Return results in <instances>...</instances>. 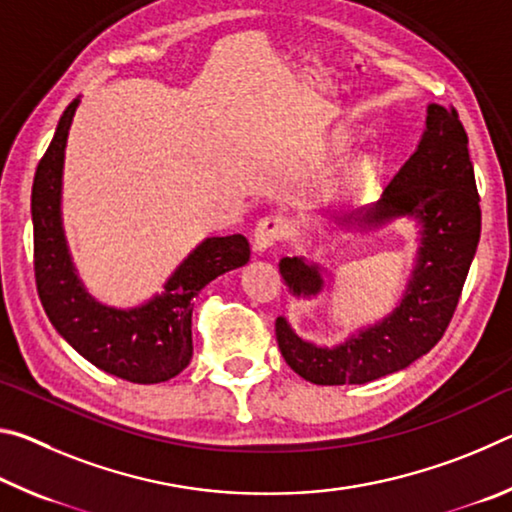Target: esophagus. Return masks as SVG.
I'll use <instances>...</instances> for the list:
<instances>
[{"mask_svg": "<svg viewBox=\"0 0 512 512\" xmlns=\"http://www.w3.org/2000/svg\"><path fill=\"white\" fill-rule=\"evenodd\" d=\"M282 237H284L282 219H277V216H266V219L259 221L255 228L253 250L255 253H266V250L273 248Z\"/></svg>", "mask_w": 512, "mask_h": 512, "instance_id": "34e87169", "label": "esophagus"}]
</instances>
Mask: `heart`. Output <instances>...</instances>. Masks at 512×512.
Returning a JSON list of instances; mask_svg holds the SVG:
<instances>
[{
	"instance_id": "1",
	"label": "heart",
	"mask_w": 512,
	"mask_h": 512,
	"mask_svg": "<svg viewBox=\"0 0 512 512\" xmlns=\"http://www.w3.org/2000/svg\"><path fill=\"white\" fill-rule=\"evenodd\" d=\"M361 169H363V167H361V164H359V167H354V171H352V176H354V178H357V176H359V173H361Z\"/></svg>"
}]
</instances>
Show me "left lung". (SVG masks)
Instances as JSON below:
<instances>
[{"label": "left lung", "mask_w": 512, "mask_h": 512, "mask_svg": "<svg viewBox=\"0 0 512 512\" xmlns=\"http://www.w3.org/2000/svg\"><path fill=\"white\" fill-rule=\"evenodd\" d=\"M402 216L418 228V250L391 314L336 345L302 339L287 318L275 320L282 357L302 379L318 386L366 384L411 366L443 339L481 237L467 133L454 108L429 103L411 158L377 203L345 216L343 230L354 235L379 230ZM280 273L298 300L316 298L327 287V271L307 257L280 259Z\"/></svg>", "instance_id": "1"}]
</instances>
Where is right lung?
<instances>
[{"mask_svg":"<svg viewBox=\"0 0 512 512\" xmlns=\"http://www.w3.org/2000/svg\"><path fill=\"white\" fill-rule=\"evenodd\" d=\"M76 97L60 117L31 189L33 266L51 325L92 366L133 384H160L192 361L194 298L216 277L248 264L244 235L207 237L176 266L162 291L137 307H112L92 296L69 253L63 228V167Z\"/></svg>","mask_w":512,"mask_h":512,"instance_id":"1","label":"right lung"}]
</instances>
